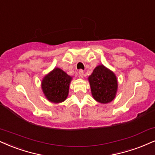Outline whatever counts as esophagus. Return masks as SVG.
<instances>
[{
    "instance_id": "1",
    "label": "esophagus",
    "mask_w": 155,
    "mask_h": 155,
    "mask_svg": "<svg viewBox=\"0 0 155 155\" xmlns=\"http://www.w3.org/2000/svg\"><path fill=\"white\" fill-rule=\"evenodd\" d=\"M84 71L80 69L79 71V76L80 78H83L84 77Z\"/></svg>"
}]
</instances>
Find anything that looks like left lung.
Wrapping results in <instances>:
<instances>
[{"label":"left lung","mask_w":155,"mask_h":155,"mask_svg":"<svg viewBox=\"0 0 155 155\" xmlns=\"http://www.w3.org/2000/svg\"><path fill=\"white\" fill-rule=\"evenodd\" d=\"M93 97L100 103H108L115 98L118 89L116 76L111 71L100 65L89 77Z\"/></svg>","instance_id":"1"}]
</instances>
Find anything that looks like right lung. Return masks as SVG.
<instances>
[{
  "instance_id": "add662e5",
  "label": "right lung",
  "mask_w": 155,
  "mask_h": 155,
  "mask_svg": "<svg viewBox=\"0 0 155 155\" xmlns=\"http://www.w3.org/2000/svg\"><path fill=\"white\" fill-rule=\"evenodd\" d=\"M71 76L62 69L55 68L44 77L42 89L49 101L55 103L63 102L68 94Z\"/></svg>"
}]
</instances>
